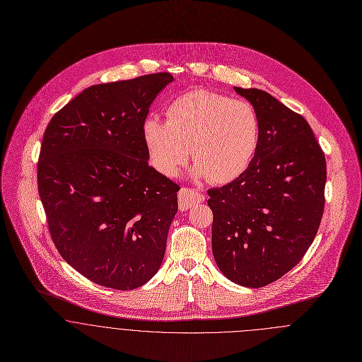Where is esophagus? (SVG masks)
<instances>
[{
    "instance_id": "obj_1",
    "label": "esophagus",
    "mask_w": 362,
    "mask_h": 362,
    "mask_svg": "<svg viewBox=\"0 0 362 362\" xmlns=\"http://www.w3.org/2000/svg\"><path fill=\"white\" fill-rule=\"evenodd\" d=\"M177 197H179V208L182 211H187L189 208L204 201L202 193H200L199 190H194V189H189V187H182Z\"/></svg>"
}]
</instances>
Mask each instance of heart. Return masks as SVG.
<instances>
[{"instance_id":"obj_1","label":"heart","mask_w":362,"mask_h":362,"mask_svg":"<svg viewBox=\"0 0 362 362\" xmlns=\"http://www.w3.org/2000/svg\"><path fill=\"white\" fill-rule=\"evenodd\" d=\"M143 134L151 162L163 175L176 176L192 150L196 175L225 185L238 179L252 161L259 119L251 104L197 88L172 101L166 122H144Z\"/></svg>"}]
</instances>
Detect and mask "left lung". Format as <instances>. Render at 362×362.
Here are the masks:
<instances>
[{
  "mask_svg": "<svg viewBox=\"0 0 362 362\" xmlns=\"http://www.w3.org/2000/svg\"><path fill=\"white\" fill-rule=\"evenodd\" d=\"M259 119V141L233 182L208 190L212 252L245 287L281 279L305 255L325 206L326 160L308 122L258 88L235 87Z\"/></svg>",
  "mask_w": 362,
  "mask_h": 362,
  "instance_id": "left-lung-1",
  "label": "left lung"
}]
</instances>
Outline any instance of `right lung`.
Returning a JSON list of instances; mask_svg holds the SVG:
<instances>
[{
	"label": "right lung",
	"instance_id": "1",
	"mask_svg": "<svg viewBox=\"0 0 362 362\" xmlns=\"http://www.w3.org/2000/svg\"><path fill=\"white\" fill-rule=\"evenodd\" d=\"M168 72L83 90L48 123L37 187L58 252L97 284L133 290L160 269L180 187L148 165L143 126Z\"/></svg>",
	"mask_w": 362,
	"mask_h": 362
}]
</instances>
